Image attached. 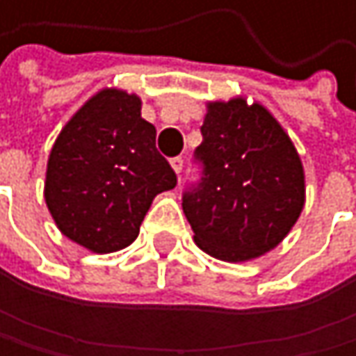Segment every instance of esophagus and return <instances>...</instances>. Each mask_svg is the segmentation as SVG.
Masks as SVG:
<instances>
[{
	"label": "esophagus",
	"instance_id": "34e87169",
	"mask_svg": "<svg viewBox=\"0 0 356 356\" xmlns=\"http://www.w3.org/2000/svg\"><path fill=\"white\" fill-rule=\"evenodd\" d=\"M170 166H172V170H175L177 175H181V170H184V160H181V158H172V160H170Z\"/></svg>",
	"mask_w": 356,
	"mask_h": 356
}]
</instances>
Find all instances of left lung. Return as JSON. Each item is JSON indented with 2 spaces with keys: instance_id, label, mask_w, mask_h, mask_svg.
Returning a JSON list of instances; mask_svg holds the SVG:
<instances>
[{
  "instance_id": "1",
  "label": "left lung",
  "mask_w": 356,
  "mask_h": 356,
  "mask_svg": "<svg viewBox=\"0 0 356 356\" xmlns=\"http://www.w3.org/2000/svg\"><path fill=\"white\" fill-rule=\"evenodd\" d=\"M202 181L186 192L194 243L226 263H245L277 248L305 204V170L289 132L245 95L207 102Z\"/></svg>"
}]
</instances>
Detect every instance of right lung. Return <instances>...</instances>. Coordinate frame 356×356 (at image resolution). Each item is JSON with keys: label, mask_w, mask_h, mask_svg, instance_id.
Segmentation results:
<instances>
[{"label": "right lung", "mask_w": 356, "mask_h": 356, "mask_svg": "<svg viewBox=\"0 0 356 356\" xmlns=\"http://www.w3.org/2000/svg\"><path fill=\"white\" fill-rule=\"evenodd\" d=\"M140 98L102 87L65 121L47 162L44 200L61 235L93 254L128 248L177 177L156 149Z\"/></svg>", "instance_id": "add662e5"}]
</instances>
